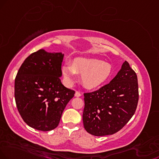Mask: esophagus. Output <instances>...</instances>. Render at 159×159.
Listing matches in <instances>:
<instances>
[{"label": "esophagus", "mask_w": 159, "mask_h": 159, "mask_svg": "<svg viewBox=\"0 0 159 159\" xmlns=\"http://www.w3.org/2000/svg\"><path fill=\"white\" fill-rule=\"evenodd\" d=\"M82 96V93H80V91H76V93H75V97H81Z\"/></svg>", "instance_id": "34e87169"}]
</instances>
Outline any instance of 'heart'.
Returning <instances> with one entry per match:
<instances>
[{
    "label": "heart",
    "instance_id": "heart-1",
    "mask_svg": "<svg viewBox=\"0 0 159 159\" xmlns=\"http://www.w3.org/2000/svg\"><path fill=\"white\" fill-rule=\"evenodd\" d=\"M112 67L109 63L97 59L78 57L72 63H66L62 67L65 81L72 85L76 80V74L81 76V82L89 89L101 85L110 77Z\"/></svg>",
    "mask_w": 159,
    "mask_h": 159
}]
</instances>
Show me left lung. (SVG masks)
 <instances>
[{"mask_svg":"<svg viewBox=\"0 0 159 159\" xmlns=\"http://www.w3.org/2000/svg\"><path fill=\"white\" fill-rule=\"evenodd\" d=\"M84 97L83 120L85 130L96 136L114 134L136 112L139 102L136 72L125 61L108 84L97 91L85 93Z\"/></svg>","mask_w":159,"mask_h":159,"instance_id":"8db88e82","label":"left lung"}]
</instances>
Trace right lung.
I'll return each instance as SVG.
<instances>
[{
	"instance_id": "right-lung-1",
	"label": "right lung",
	"mask_w": 159,
	"mask_h": 159,
	"mask_svg": "<svg viewBox=\"0 0 159 159\" xmlns=\"http://www.w3.org/2000/svg\"><path fill=\"white\" fill-rule=\"evenodd\" d=\"M62 53L43 49L32 53L20 67L15 80V99L23 120L41 131L58 126L65 107L75 91L62 85Z\"/></svg>"
}]
</instances>
